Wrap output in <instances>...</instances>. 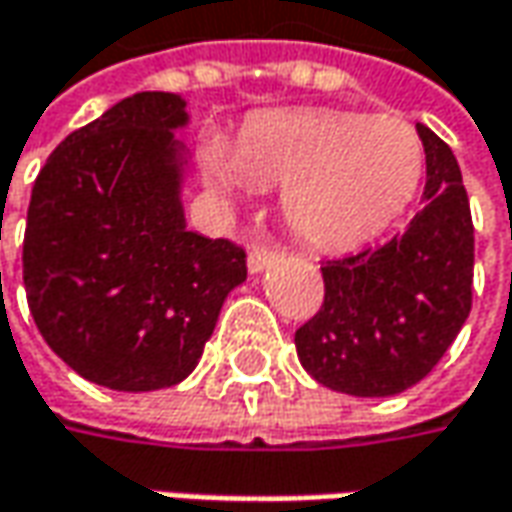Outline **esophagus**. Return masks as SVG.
<instances>
[{
	"label": "esophagus",
	"instance_id": "1",
	"mask_svg": "<svg viewBox=\"0 0 512 512\" xmlns=\"http://www.w3.org/2000/svg\"><path fill=\"white\" fill-rule=\"evenodd\" d=\"M279 256H282V250H276V247L256 245L250 250V256H247V267H250V273H262L270 265H276Z\"/></svg>",
	"mask_w": 512,
	"mask_h": 512
}]
</instances>
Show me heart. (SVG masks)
<instances>
[{
    "instance_id": "1",
    "label": "heart",
    "mask_w": 512,
    "mask_h": 512,
    "mask_svg": "<svg viewBox=\"0 0 512 512\" xmlns=\"http://www.w3.org/2000/svg\"><path fill=\"white\" fill-rule=\"evenodd\" d=\"M424 150L396 116L270 110L242 130L236 150L207 153L216 190L285 187V216L319 247H350L382 233L422 182Z\"/></svg>"
}]
</instances>
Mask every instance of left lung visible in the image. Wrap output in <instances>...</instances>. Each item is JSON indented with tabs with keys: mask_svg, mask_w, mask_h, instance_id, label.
I'll return each instance as SVG.
<instances>
[{
	"mask_svg": "<svg viewBox=\"0 0 512 512\" xmlns=\"http://www.w3.org/2000/svg\"><path fill=\"white\" fill-rule=\"evenodd\" d=\"M424 207L382 247L322 265L325 302L296 330L319 384L350 396H393L422 382L473 305V216L453 150L424 125Z\"/></svg>",
	"mask_w": 512,
	"mask_h": 512,
	"instance_id": "8db88e82",
	"label": "left lung"
}]
</instances>
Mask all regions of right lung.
<instances>
[{
  "label": "right lung",
  "instance_id": "1",
  "mask_svg": "<svg viewBox=\"0 0 512 512\" xmlns=\"http://www.w3.org/2000/svg\"><path fill=\"white\" fill-rule=\"evenodd\" d=\"M185 122L176 93H133L73 130L30 193V316L62 362L110 390L182 382L247 276L245 247L185 227L173 139Z\"/></svg>",
  "mask_w": 512,
  "mask_h": 512
}]
</instances>
